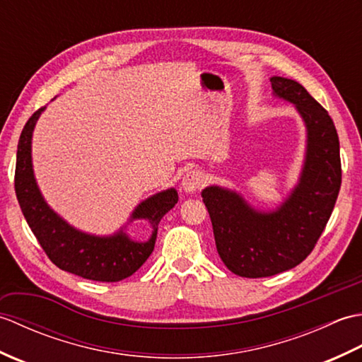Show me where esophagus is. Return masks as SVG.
<instances>
[{"label":"esophagus","mask_w":362,"mask_h":362,"mask_svg":"<svg viewBox=\"0 0 362 362\" xmlns=\"http://www.w3.org/2000/svg\"><path fill=\"white\" fill-rule=\"evenodd\" d=\"M204 182V177L202 174L197 171V169H191L185 175H183L182 179V188L185 193H193V191H197L201 188Z\"/></svg>","instance_id":"34e87169"}]
</instances>
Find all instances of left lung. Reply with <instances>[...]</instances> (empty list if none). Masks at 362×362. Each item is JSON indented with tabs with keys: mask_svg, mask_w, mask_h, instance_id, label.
<instances>
[{
	"mask_svg": "<svg viewBox=\"0 0 362 362\" xmlns=\"http://www.w3.org/2000/svg\"><path fill=\"white\" fill-rule=\"evenodd\" d=\"M271 83L276 96L296 104L308 130L298 185L271 213L250 209L233 191H202L221 259L247 279L284 272L310 255L332 216L342 180L339 136L328 112L296 81L275 76Z\"/></svg>",
	"mask_w": 362,
	"mask_h": 362,
	"instance_id": "1",
	"label": "left lung"
}]
</instances>
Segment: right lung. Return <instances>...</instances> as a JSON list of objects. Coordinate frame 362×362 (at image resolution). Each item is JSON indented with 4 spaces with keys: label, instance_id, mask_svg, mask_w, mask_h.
Instances as JSON below:
<instances>
[{
    "label": "right lung",
    "instance_id": "1",
    "mask_svg": "<svg viewBox=\"0 0 362 362\" xmlns=\"http://www.w3.org/2000/svg\"><path fill=\"white\" fill-rule=\"evenodd\" d=\"M45 107L34 112L21 130L17 166H15V194L28 226L46 255L62 271L95 281H119L140 269L151 257L157 240L158 222L179 201L174 188L146 199L132 213V219H146L152 226L149 241L136 243L122 232L99 238L82 233L68 226L54 213L40 194L30 161V138L35 122Z\"/></svg>",
    "mask_w": 362,
    "mask_h": 362
}]
</instances>
